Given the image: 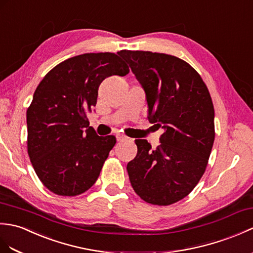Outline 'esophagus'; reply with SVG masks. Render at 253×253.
Wrapping results in <instances>:
<instances>
[{
	"label": "esophagus",
	"instance_id": "1",
	"mask_svg": "<svg viewBox=\"0 0 253 253\" xmlns=\"http://www.w3.org/2000/svg\"><path fill=\"white\" fill-rule=\"evenodd\" d=\"M116 139H117V141H120V142H126V141L129 140V138L123 133H117Z\"/></svg>",
	"mask_w": 253,
	"mask_h": 253
}]
</instances>
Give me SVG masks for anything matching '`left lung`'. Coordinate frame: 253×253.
I'll list each match as a JSON object with an SVG mask.
<instances>
[{"label": "left lung", "instance_id": "1", "mask_svg": "<svg viewBox=\"0 0 253 253\" xmlns=\"http://www.w3.org/2000/svg\"><path fill=\"white\" fill-rule=\"evenodd\" d=\"M142 85L149 120L164 128L155 150L137 139L138 153L128 163L133 191L144 202L168 206L193 191L203 177L214 141V109L202 76L171 55L121 50Z\"/></svg>", "mask_w": 253, "mask_h": 253}]
</instances>
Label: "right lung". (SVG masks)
I'll return each instance as SVG.
<instances>
[{"label": "right lung", "mask_w": 253, "mask_h": 253, "mask_svg": "<svg viewBox=\"0 0 253 253\" xmlns=\"http://www.w3.org/2000/svg\"><path fill=\"white\" fill-rule=\"evenodd\" d=\"M128 73L120 52H91L60 62L41 81L27 110V148L35 173L50 192L76 196L95 184L116 138L98 136L87 114L101 82Z\"/></svg>", "instance_id": "add662e5"}]
</instances>
